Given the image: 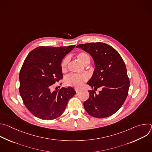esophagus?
I'll return each mask as SVG.
<instances>
[{
    "mask_svg": "<svg viewBox=\"0 0 152 152\" xmlns=\"http://www.w3.org/2000/svg\"><path fill=\"white\" fill-rule=\"evenodd\" d=\"M75 90V91H76L77 93H78L80 91V89H79V88H76Z\"/></svg>",
    "mask_w": 152,
    "mask_h": 152,
    "instance_id": "obj_1",
    "label": "esophagus"
}]
</instances>
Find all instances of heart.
I'll return each mask as SVG.
<instances>
[{
	"mask_svg": "<svg viewBox=\"0 0 152 152\" xmlns=\"http://www.w3.org/2000/svg\"><path fill=\"white\" fill-rule=\"evenodd\" d=\"M78 60L83 65H88L90 62V56L85 52H79L77 54ZM69 56L65 57L61 64V67L62 71H65L69 62ZM87 80V77L85 75H77L75 74H69L65 78L66 83L75 88H79L82 85L83 82Z\"/></svg>",
	"mask_w": 152,
	"mask_h": 152,
	"instance_id": "b5f03b06",
	"label": "heart"
}]
</instances>
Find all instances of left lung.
<instances>
[{"mask_svg": "<svg viewBox=\"0 0 152 152\" xmlns=\"http://www.w3.org/2000/svg\"><path fill=\"white\" fill-rule=\"evenodd\" d=\"M76 48L90 53L94 61L95 69L87 84L94 90L102 88L98 95L93 90L88 91L90 97L83 102L86 111L99 118L113 115L128 95L130 81L124 61L115 49L103 42L80 44Z\"/></svg>", "mask_w": 152, "mask_h": 152, "instance_id": "1", "label": "left lung"}]
</instances>
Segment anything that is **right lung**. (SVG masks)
<instances>
[{
	"label": "right lung",
	"mask_w": 152,
	"mask_h": 152,
	"mask_svg": "<svg viewBox=\"0 0 152 152\" xmlns=\"http://www.w3.org/2000/svg\"><path fill=\"white\" fill-rule=\"evenodd\" d=\"M75 45L38 47L27 56L20 72V94L27 109L45 120L59 117L76 91L69 86L52 91L51 85L63 78L62 59Z\"/></svg>",
	"instance_id": "right-lung-1"
}]
</instances>
